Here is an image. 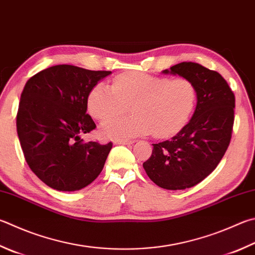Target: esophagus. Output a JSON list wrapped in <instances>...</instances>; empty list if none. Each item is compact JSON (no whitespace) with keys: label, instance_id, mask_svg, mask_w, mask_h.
Returning <instances> with one entry per match:
<instances>
[{"label":"esophagus","instance_id":"1","mask_svg":"<svg viewBox=\"0 0 255 255\" xmlns=\"http://www.w3.org/2000/svg\"><path fill=\"white\" fill-rule=\"evenodd\" d=\"M114 143H116V145H131V143H133V140H128V139H117L115 140Z\"/></svg>","mask_w":255,"mask_h":255}]
</instances>
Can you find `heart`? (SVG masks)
Returning a JSON list of instances; mask_svg holds the SVG:
<instances>
[{
  "label": "heart",
  "instance_id": "b5f03b06",
  "mask_svg": "<svg viewBox=\"0 0 255 255\" xmlns=\"http://www.w3.org/2000/svg\"><path fill=\"white\" fill-rule=\"evenodd\" d=\"M130 103L134 115L105 122L104 136L118 139L150 132L158 138L176 135L196 108L197 89L186 78L170 79L135 72L116 77L112 86L100 82L88 96V109L98 120L123 112Z\"/></svg>",
  "mask_w": 255,
  "mask_h": 255
}]
</instances>
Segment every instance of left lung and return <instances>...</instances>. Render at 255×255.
Segmentation results:
<instances>
[{"mask_svg": "<svg viewBox=\"0 0 255 255\" xmlns=\"http://www.w3.org/2000/svg\"><path fill=\"white\" fill-rule=\"evenodd\" d=\"M197 89V105L189 123L172 139L152 143L142 164L152 182L165 189H185L202 182L223 158L232 137L235 97L219 72L195 62L170 67Z\"/></svg>", "mask_w": 255, "mask_h": 255, "instance_id": "1", "label": "left lung"}]
</instances>
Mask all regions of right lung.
I'll return each instance as SVG.
<instances>
[{
	"instance_id": "obj_1",
	"label": "right lung",
	"mask_w": 255,
	"mask_h": 255,
	"mask_svg": "<svg viewBox=\"0 0 255 255\" xmlns=\"http://www.w3.org/2000/svg\"><path fill=\"white\" fill-rule=\"evenodd\" d=\"M110 73L59 64L26 81L16 114L17 136L29 167L49 187L78 191L103 170L113 142H85L80 136L96 128L87 114L88 96Z\"/></svg>"
}]
</instances>
